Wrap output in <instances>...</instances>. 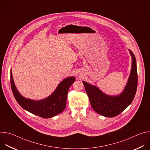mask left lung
Returning a JSON list of instances; mask_svg holds the SVG:
<instances>
[{"instance_id":"8db88e82","label":"left lung","mask_w":150,"mask_h":150,"mask_svg":"<svg viewBox=\"0 0 150 150\" xmlns=\"http://www.w3.org/2000/svg\"><path fill=\"white\" fill-rule=\"evenodd\" d=\"M132 64L131 72L123 93L117 96H109L103 94L97 87L83 81L92 108L97 113L105 117H113L122 113L132 102L138 85V74L136 59L130 50Z\"/></svg>"}]
</instances>
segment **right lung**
<instances>
[{"label":"right lung","instance_id":"1","mask_svg":"<svg viewBox=\"0 0 150 150\" xmlns=\"http://www.w3.org/2000/svg\"><path fill=\"white\" fill-rule=\"evenodd\" d=\"M75 81V78L72 76L64 79L49 97L44 100L34 101L25 98L19 93L14 84L11 71V88L16 101L24 109L42 118L52 117L64 110L67 104L69 88Z\"/></svg>","mask_w":150,"mask_h":150}]
</instances>
